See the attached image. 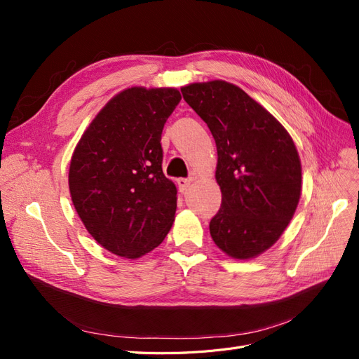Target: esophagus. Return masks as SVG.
Listing matches in <instances>:
<instances>
[{
    "mask_svg": "<svg viewBox=\"0 0 359 359\" xmlns=\"http://www.w3.org/2000/svg\"><path fill=\"white\" fill-rule=\"evenodd\" d=\"M177 184H178V190L181 193H184V191H187V189L190 187V180H187V178H178Z\"/></svg>",
    "mask_w": 359,
    "mask_h": 359,
    "instance_id": "34e87169",
    "label": "esophagus"
}]
</instances>
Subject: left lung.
<instances>
[{"instance_id": "obj_1", "label": "left lung", "mask_w": 359, "mask_h": 359, "mask_svg": "<svg viewBox=\"0 0 359 359\" xmlns=\"http://www.w3.org/2000/svg\"><path fill=\"white\" fill-rule=\"evenodd\" d=\"M184 100L217 147L222 206L210 222L215 245L235 259L264 253L285 232L301 196V161L292 137L265 107L224 81L190 83Z\"/></svg>"}]
</instances>
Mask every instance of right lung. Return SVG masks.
<instances>
[{
    "label": "right lung",
    "mask_w": 359,
    "mask_h": 359,
    "mask_svg": "<svg viewBox=\"0 0 359 359\" xmlns=\"http://www.w3.org/2000/svg\"><path fill=\"white\" fill-rule=\"evenodd\" d=\"M180 100L175 88H127L107 102L74 148V210L94 240L116 256L149 253L175 219L177 187L163 173L160 140Z\"/></svg>",
    "instance_id": "1"
}]
</instances>
